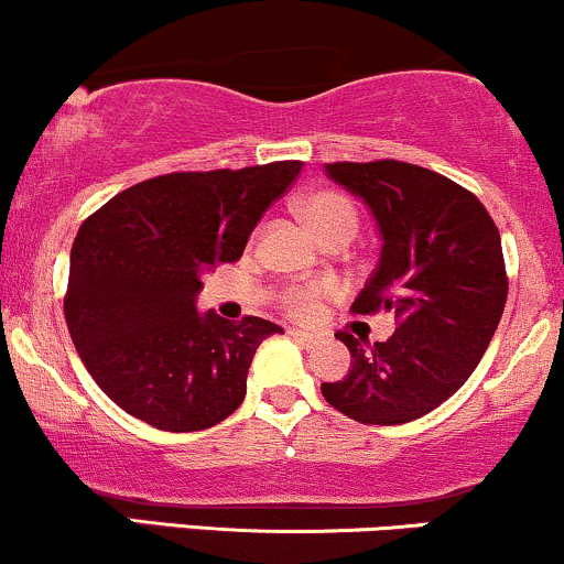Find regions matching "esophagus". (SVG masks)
Wrapping results in <instances>:
<instances>
[{
    "mask_svg": "<svg viewBox=\"0 0 564 564\" xmlns=\"http://www.w3.org/2000/svg\"><path fill=\"white\" fill-rule=\"evenodd\" d=\"M289 337L296 339V343H300L302 348H313V345L318 343V337H315V334H311V332H300V329H289Z\"/></svg>",
    "mask_w": 564,
    "mask_h": 564,
    "instance_id": "obj_1",
    "label": "esophagus"
}]
</instances>
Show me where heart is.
Listing matches in <instances>:
<instances>
[{"instance_id": "b5f03b06", "label": "heart", "mask_w": 564, "mask_h": 564, "mask_svg": "<svg viewBox=\"0 0 564 564\" xmlns=\"http://www.w3.org/2000/svg\"><path fill=\"white\" fill-rule=\"evenodd\" d=\"M302 219L313 227V232L318 235L324 243H337V240H348L358 230V206L352 203L350 195H345L343 189H313L296 203ZM332 294V286L326 281H305L286 286L281 294L283 311L294 318H313L315 311L321 307V302Z\"/></svg>"}]
</instances>
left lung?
I'll list each match as a JSON object with an SVG mask.
<instances>
[{
  "mask_svg": "<svg viewBox=\"0 0 564 564\" xmlns=\"http://www.w3.org/2000/svg\"><path fill=\"white\" fill-rule=\"evenodd\" d=\"M326 173L367 200L382 235L350 313H393L395 332L375 345L337 332L350 372L321 393L358 423H410L471 377L498 329L509 296L500 232L474 192L436 171L372 160L329 163Z\"/></svg>",
  "mask_w": 564,
  "mask_h": 564,
  "instance_id": "8db88e82",
  "label": "left lung"
}]
</instances>
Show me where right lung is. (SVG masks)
<instances>
[{
	"label": "right lung",
	"instance_id": "right-lung-1",
	"mask_svg": "<svg viewBox=\"0 0 564 564\" xmlns=\"http://www.w3.org/2000/svg\"><path fill=\"white\" fill-rule=\"evenodd\" d=\"M300 160L176 171L122 189L79 227L64 315L93 380L160 431H200L246 395V375L278 324L200 315V275L235 262Z\"/></svg>",
	"mask_w": 564,
	"mask_h": 564
}]
</instances>
